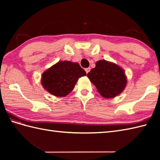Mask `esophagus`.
Masks as SVG:
<instances>
[{
    "label": "esophagus",
    "instance_id": "esophagus-1",
    "mask_svg": "<svg viewBox=\"0 0 160 160\" xmlns=\"http://www.w3.org/2000/svg\"><path fill=\"white\" fill-rule=\"evenodd\" d=\"M90 70H91V68H87V69H85V71H86V73H88L90 71Z\"/></svg>",
    "mask_w": 160,
    "mask_h": 160
}]
</instances>
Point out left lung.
I'll list each match as a JSON object with an SVG mask.
<instances>
[{
  "label": "left lung",
  "instance_id": "8db88e82",
  "mask_svg": "<svg viewBox=\"0 0 160 160\" xmlns=\"http://www.w3.org/2000/svg\"><path fill=\"white\" fill-rule=\"evenodd\" d=\"M87 77L104 98L116 97L124 91L127 84L124 69L105 60L96 62V67L87 73Z\"/></svg>",
  "mask_w": 160,
  "mask_h": 160
}]
</instances>
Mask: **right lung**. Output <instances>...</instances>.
Masks as SVG:
<instances>
[{"instance_id":"right-lung-1","label":"right lung","mask_w":160,"mask_h":160,"mask_svg":"<svg viewBox=\"0 0 160 160\" xmlns=\"http://www.w3.org/2000/svg\"><path fill=\"white\" fill-rule=\"evenodd\" d=\"M86 75L78 63L59 61L44 71L41 84L44 89L53 96L64 97L72 91L78 79Z\"/></svg>"}]
</instances>
